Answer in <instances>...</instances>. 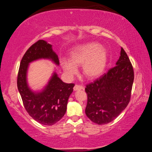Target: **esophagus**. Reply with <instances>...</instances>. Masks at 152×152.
<instances>
[{"instance_id": "obj_1", "label": "esophagus", "mask_w": 152, "mask_h": 152, "mask_svg": "<svg viewBox=\"0 0 152 152\" xmlns=\"http://www.w3.org/2000/svg\"><path fill=\"white\" fill-rule=\"evenodd\" d=\"M84 88L81 85H78V84H76L74 86V91H78V90H84Z\"/></svg>"}]
</instances>
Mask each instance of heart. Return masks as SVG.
<instances>
[{
	"label": "heart",
	"instance_id": "1",
	"mask_svg": "<svg viewBox=\"0 0 152 152\" xmlns=\"http://www.w3.org/2000/svg\"><path fill=\"white\" fill-rule=\"evenodd\" d=\"M108 60L107 51L101 44L92 42L78 46L71 52L70 61L63 68L68 76L76 73V66H81L82 74L88 79H94L103 73Z\"/></svg>",
	"mask_w": 152,
	"mask_h": 152
}]
</instances>
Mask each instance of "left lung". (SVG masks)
Listing matches in <instances>:
<instances>
[{"instance_id": "left-lung-1", "label": "left lung", "mask_w": 152, "mask_h": 152, "mask_svg": "<svg viewBox=\"0 0 152 152\" xmlns=\"http://www.w3.org/2000/svg\"><path fill=\"white\" fill-rule=\"evenodd\" d=\"M116 65L86 86V116L98 125L116 119L130 101L134 80L133 66L121 48Z\"/></svg>"}]
</instances>
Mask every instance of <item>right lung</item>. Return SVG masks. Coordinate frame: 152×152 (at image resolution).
<instances>
[{"label": "right lung", "mask_w": 152, "mask_h": 152, "mask_svg": "<svg viewBox=\"0 0 152 152\" xmlns=\"http://www.w3.org/2000/svg\"><path fill=\"white\" fill-rule=\"evenodd\" d=\"M42 58L50 59L57 65L60 64L51 45L44 40H38L28 49L20 61L17 87L28 114L41 124L52 125L65 115L74 84L65 83L54 73L42 92L31 91L27 82L28 66L31 61Z\"/></svg>", "instance_id": "add662e5"}]
</instances>
